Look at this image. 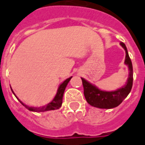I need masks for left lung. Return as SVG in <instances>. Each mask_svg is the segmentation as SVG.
<instances>
[{
	"instance_id": "obj_1",
	"label": "left lung",
	"mask_w": 145,
	"mask_h": 145,
	"mask_svg": "<svg viewBox=\"0 0 145 145\" xmlns=\"http://www.w3.org/2000/svg\"><path fill=\"white\" fill-rule=\"evenodd\" d=\"M120 45L125 50V64L129 67V75L125 85L122 88L113 91H105L100 90L95 85L91 84L85 78H82L84 95L87 102L91 106L101 109H111L119 106L123 101L127 97L131 91L133 82V69L132 61L128 54L127 48L125 44L120 42Z\"/></svg>"
}]
</instances>
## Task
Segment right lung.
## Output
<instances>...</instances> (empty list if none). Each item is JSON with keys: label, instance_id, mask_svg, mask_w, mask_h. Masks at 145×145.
I'll return each mask as SVG.
<instances>
[{"label": "right lung", "instance_id": "1", "mask_svg": "<svg viewBox=\"0 0 145 145\" xmlns=\"http://www.w3.org/2000/svg\"><path fill=\"white\" fill-rule=\"evenodd\" d=\"M72 78V76L71 77H69V78H67L66 80L63 82V83H61L59 86V88L57 89V92L55 95L54 98L53 99V101L51 102H50L49 104H48L47 105L45 106H40V107H32V106H29L24 104L22 103L20 100L18 99V97H16L13 92V91L12 90V88H11V90H12V92L13 93V95H15L16 98H17L20 102L21 104L23 105V106L27 108L30 111H33V112H44V111H48V110H57V109H59L60 106H62V103H63V93H64V91H65V88L67 87V84L69 83V80Z\"/></svg>", "mask_w": 145, "mask_h": 145}]
</instances>
